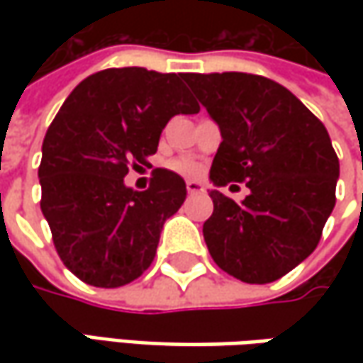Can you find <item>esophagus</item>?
<instances>
[{"label": "esophagus", "instance_id": "esophagus-1", "mask_svg": "<svg viewBox=\"0 0 363 363\" xmlns=\"http://www.w3.org/2000/svg\"><path fill=\"white\" fill-rule=\"evenodd\" d=\"M186 189H188V194H200V191H203V186L200 182H196V179H188L186 182Z\"/></svg>", "mask_w": 363, "mask_h": 363}]
</instances>
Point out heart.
<instances>
[{"label":"heart","mask_w":363,"mask_h":363,"mask_svg":"<svg viewBox=\"0 0 363 363\" xmlns=\"http://www.w3.org/2000/svg\"><path fill=\"white\" fill-rule=\"evenodd\" d=\"M174 169L182 175H198L200 174V163L191 160H177L174 161Z\"/></svg>","instance_id":"b5f03b06"}]
</instances>
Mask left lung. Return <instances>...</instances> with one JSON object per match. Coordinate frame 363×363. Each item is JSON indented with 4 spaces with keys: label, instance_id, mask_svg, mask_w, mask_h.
Returning <instances> with one entry per match:
<instances>
[{
    "label": "left lung",
    "instance_id": "1",
    "mask_svg": "<svg viewBox=\"0 0 363 363\" xmlns=\"http://www.w3.org/2000/svg\"><path fill=\"white\" fill-rule=\"evenodd\" d=\"M184 80L222 133L210 179L246 182L250 189L240 203L210 194L208 250L244 283H272L313 252L335 206L340 160L328 129L271 78L212 72Z\"/></svg>",
    "mask_w": 363,
    "mask_h": 363
}]
</instances>
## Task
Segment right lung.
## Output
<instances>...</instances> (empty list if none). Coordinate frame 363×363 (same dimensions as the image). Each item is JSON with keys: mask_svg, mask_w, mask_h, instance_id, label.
<instances>
[{"mask_svg": "<svg viewBox=\"0 0 363 363\" xmlns=\"http://www.w3.org/2000/svg\"><path fill=\"white\" fill-rule=\"evenodd\" d=\"M198 111L184 74L137 66L91 74L64 101L42 143L40 208L58 257L86 285H127L153 262L186 182L155 169L135 191L123 177L157 151L167 121Z\"/></svg>", "mask_w": 363, "mask_h": 363, "instance_id": "right-lung-1", "label": "right lung"}]
</instances>
